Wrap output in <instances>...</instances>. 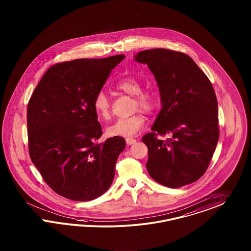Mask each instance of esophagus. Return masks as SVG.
Returning <instances> with one entry per match:
<instances>
[{
    "label": "esophagus",
    "instance_id": "1",
    "mask_svg": "<svg viewBox=\"0 0 251 251\" xmlns=\"http://www.w3.org/2000/svg\"><path fill=\"white\" fill-rule=\"evenodd\" d=\"M136 142V140L133 138H126V143H127V145H132V144H134Z\"/></svg>",
    "mask_w": 251,
    "mask_h": 251
}]
</instances>
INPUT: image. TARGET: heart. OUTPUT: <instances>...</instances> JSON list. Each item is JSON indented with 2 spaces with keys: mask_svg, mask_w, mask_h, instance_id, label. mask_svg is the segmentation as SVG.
Masks as SVG:
<instances>
[{
  "mask_svg": "<svg viewBox=\"0 0 251 251\" xmlns=\"http://www.w3.org/2000/svg\"><path fill=\"white\" fill-rule=\"evenodd\" d=\"M117 90L127 95L134 96V109L140 108L144 112H151L156 106V96L150 91L142 92V84L136 78L127 77L121 79L117 85ZM94 109L96 115L103 120H107L110 117L111 104L108 96L103 92L95 95L94 100ZM146 123L145 117L137 113L129 118L118 119L110 126L107 127L106 131L110 136L130 137L136 135L144 128Z\"/></svg>",
  "mask_w": 251,
  "mask_h": 251,
  "instance_id": "1",
  "label": "heart"
}]
</instances>
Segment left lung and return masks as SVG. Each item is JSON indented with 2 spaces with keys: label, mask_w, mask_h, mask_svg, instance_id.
Listing matches in <instances>:
<instances>
[{
  "label": "left lung",
  "mask_w": 251,
  "mask_h": 251,
  "mask_svg": "<svg viewBox=\"0 0 251 251\" xmlns=\"http://www.w3.org/2000/svg\"><path fill=\"white\" fill-rule=\"evenodd\" d=\"M134 60L156 78L161 110L142 141L148 148L147 172L156 182L178 188L206 173L219 140L218 102L211 82L195 61L168 49L145 50ZM157 134H170L166 141Z\"/></svg>",
  "instance_id": "1"
}]
</instances>
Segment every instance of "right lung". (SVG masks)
Listing matches in <instances>:
<instances>
[{"mask_svg":"<svg viewBox=\"0 0 251 251\" xmlns=\"http://www.w3.org/2000/svg\"><path fill=\"white\" fill-rule=\"evenodd\" d=\"M75 59L48 69L27 104L28 151L52 190L66 199L89 201L108 190L125 148L120 136L96 141L102 128L94 109L111 70L124 59Z\"/></svg>","mask_w":251,"mask_h":251,"instance_id":"right-lung-1","label":"right lung"}]
</instances>
